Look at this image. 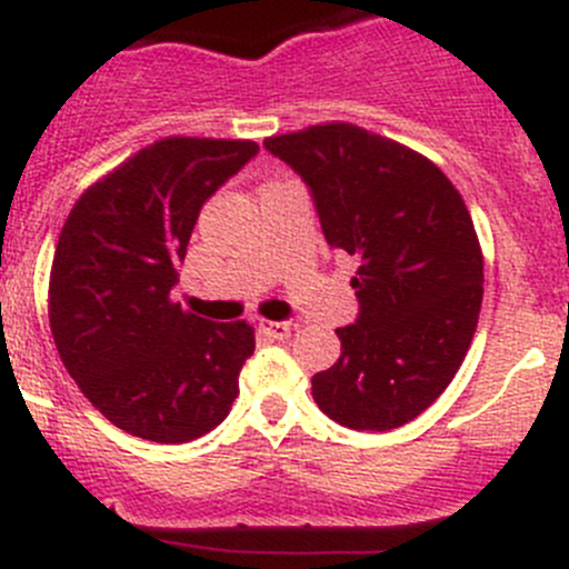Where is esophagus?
Masks as SVG:
<instances>
[{"label": "esophagus", "instance_id": "1", "mask_svg": "<svg viewBox=\"0 0 569 569\" xmlns=\"http://www.w3.org/2000/svg\"><path fill=\"white\" fill-rule=\"evenodd\" d=\"M258 330H261L267 339L280 341V339H286V336L291 333V325L289 322H269V319H261V322H258Z\"/></svg>", "mask_w": 569, "mask_h": 569}]
</instances>
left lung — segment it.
<instances>
[{
    "mask_svg": "<svg viewBox=\"0 0 569 569\" xmlns=\"http://www.w3.org/2000/svg\"><path fill=\"white\" fill-rule=\"evenodd\" d=\"M311 189L322 233L358 261L356 325L311 378L317 406L352 431H391L459 372L483 300L472 217L442 169L347 121L263 141Z\"/></svg>",
    "mask_w": 569,
    "mask_h": 569,
    "instance_id": "obj_1",
    "label": "left lung"
}]
</instances>
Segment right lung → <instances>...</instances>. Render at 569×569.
Listing matches in <instances>:
<instances>
[{
	"mask_svg": "<svg viewBox=\"0 0 569 569\" xmlns=\"http://www.w3.org/2000/svg\"><path fill=\"white\" fill-rule=\"evenodd\" d=\"M256 152V141L161 138L88 186L60 230L54 347L91 406L132 437L200 439L239 395L252 325L194 317L172 286L200 208Z\"/></svg>",
	"mask_w": 569,
	"mask_h": 569,
	"instance_id": "1",
	"label": "right lung"
}]
</instances>
